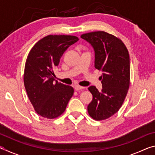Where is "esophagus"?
<instances>
[{
  "mask_svg": "<svg viewBox=\"0 0 155 155\" xmlns=\"http://www.w3.org/2000/svg\"><path fill=\"white\" fill-rule=\"evenodd\" d=\"M74 89L76 91H79V90H82L83 89H85V87H82V86H80V85H75Z\"/></svg>",
  "mask_w": 155,
  "mask_h": 155,
  "instance_id": "esophagus-1",
  "label": "esophagus"
}]
</instances>
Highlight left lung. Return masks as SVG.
I'll use <instances>...</instances> for the list:
<instances>
[{"label":"left lung","mask_w":155,"mask_h":155,"mask_svg":"<svg viewBox=\"0 0 155 155\" xmlns=\"http://www.w3.org/2000/svg\"><path fill=\"white\" fill-rule=\"evenodd\" d=\"M81 38L90 42L95 51V68L103 72V89L88 88L93 99L87 107L90 117L97 121L106 120L119 111L130 85V57L120 38L100 31L84 33Z\"/></svg>","instance_id":"obj_1"}]
</instances>
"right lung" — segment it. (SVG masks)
Instances as JSON below:
<instances>
[{"instance_id": "obj_1", "label": "right lung", "mask_w": 155, "mask_h": 155, "mask_svg": "<svg viewBox=\"0 0 155 155\" xmlns=\"http://www.w3.org/2000/svg\"><path fill=\"white\" fill-rule=\"evenodd\" d=\"M77 37L50 35L38 41L29 52L25 63L24 84L36 113L47 119L60 116L66 109L74 89L54 81L53 69Z\"/></svg>"}]
</instances>
